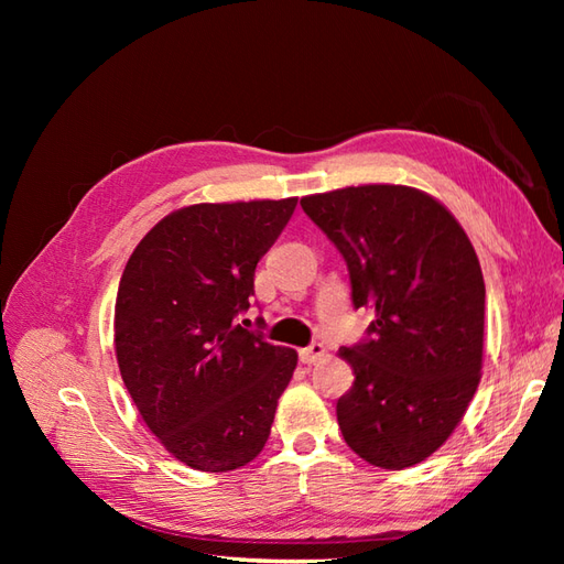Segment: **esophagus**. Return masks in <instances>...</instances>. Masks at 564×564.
<instances>
[{
  "label": "esophagus",
  "instance_id": "esophagus-1",
  "mask_svg": "<svg viewBox=\"0 0 564 564\" xmlns=\"http://www.w3.org/2000/svg\"><path fill=\"white\" fill-rule=\"evenodd\" d=\"M322 358H325V346L317 344V341L305 346V349H301V361L307 364V366H313V364L322 361Z\"/></svg>",
  "mask_w": 564,
  "mask_h": 564
}]
</instances>
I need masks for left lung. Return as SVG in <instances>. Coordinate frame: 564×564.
<instances>
[{"label":"left lung","instance_id":"1","mask_svg":"<svg viewBox=\"0 0 564 564\" xmlns=\"http://www.w3.org/2000/svg\"><path fill=\"white\" fill-rule=\"evenodd\" d=\"M349 267L370 339L341 346L354 386L337 402L349 448L382 470L436 453L480 386L485 279L460 223L426 191L346 186L301 198Z\"/></svg>","mask_w":564,"mask_h":564}]
</instances>
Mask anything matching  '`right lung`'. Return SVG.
<instances>
[{
	"label": "right lung",
	"instance_id": "add662e5",
	"mask_svg": "<svg viewBox=\"0 0 564 564\" xmlns=\"http://www.w3.org/2000/svg\"><path fill=\"white\" fill-rule=\"evenodd\" d=\"M297 198L194 203L152 227L116 295L113 344L142 422L178 463L227 473L269 441L297 354L237 325Z\"/></svg>",
	"mask_w": 564,
	"mask_h": 564
}]
</instances>
